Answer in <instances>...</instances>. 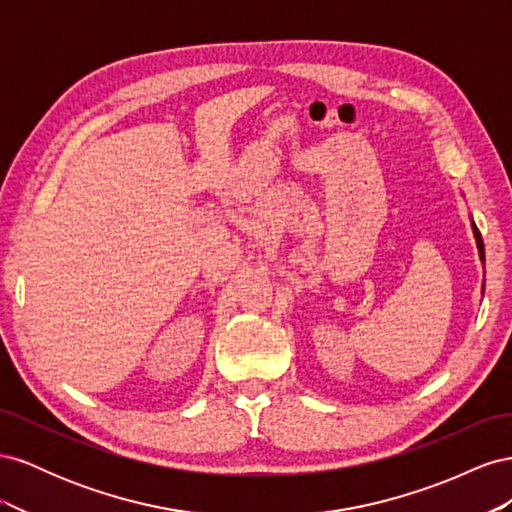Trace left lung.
<instances>
[{"mask_svg":"<svg viewBox=\"0 0 512 512\" xmlns=\"http://www.w3.org/2000/svg\"><path fill=\"white\" fill-rule=\"evenodd\" d=\"M472 228H474V237H476V245H478L480 260L485 262V245H483V239H480V232H478V228H476V226H472Z\"/></svg>","mask_w":512,"mask_h":512,"instance_id":"1","label":"left lung"}]
</instances>
